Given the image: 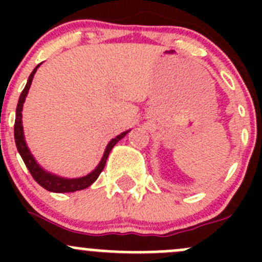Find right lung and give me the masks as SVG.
Wrapping results in <instances>:
<instances>
[{"instance_id": "1", "label": "right lung", "mask_w": 262, "mask_h": 262, "mask_svg": "<svg viewBox=\"0 0 262 262\" xmlns=\"http://www.w3.org/2000/svg\"><path fill=\"white\" fill-rule=\"evenodd\" d=\"M39 66H36V67L34 68L33 72H31V75L29 76V80H28V82H26L25 89H24L23 92H21L20 99H18V102H17L16 118H15V129H14L15 143H16L17 150H18V153H20L23 161L25 162L28 170L30 171V173H31V176L34 178V180L38 182L40 186H43L44 189L48 190V191L73 192V191H77V190H83L96 181V179L99 178V175L101 173V171L104 170L105 163H106L107 157H109L110 150L113 149V147H114L121 138H124V137L126 136V133H129V130L119 134V136H116L114 139H112V141L109 142V144H107L106 149H105V152H104V156H102L101 161H100V163L97 165V167L95 168L92 172H90L89 175L83 176V178L66 179V178H60V176H57V175H53V173L48 172V171L43 170V168L38 165V162L35 161V158L33 157V155H31L30 150H29L28 146H26L25 138H24L23 120H21V118H23V114H21V112H23V105H24V102H25V97H26V95H28L29 89H30V84H31V82H33L34 75H35V72H36V70L39 68Z\"/></svg>"}]
</instances>
